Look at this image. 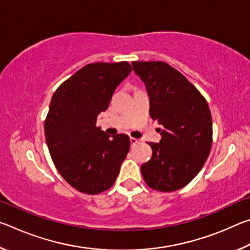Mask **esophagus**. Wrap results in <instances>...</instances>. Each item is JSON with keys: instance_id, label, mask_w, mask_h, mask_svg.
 I'll return each instance as SVG.
<instances>
[{"instance_id": "esophagus-1", "label": "esophagus", "mask_w": 250, "mask_h": 250, "mask_svg": "<svg viewBox=\"0 0 250 250\" xmlns=\"http://www.w3.org/2000/svg\"><path fill=\"white\" fill-rule=\"evenodd\" d=\"M130 142H131V146H134V145H137V143L139 142V140H138V139L131 137L130 138Z\"/></svg>"}]
</instances>
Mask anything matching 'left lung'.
Masks as SVG:
<instances>
[{"label": "left lung", "instance_id": "obj_1", "mask_svg": "<svg viewBox=\"0 0 250 250\" xmlns=\"http://www.w3.org/2000/svg\"><path fill=\"white\" fill-rule=\"evenodd\" d=\"M132 66L146 84L151 118L163 125L160 143H147L153 152L141 166L142 176L156 191H176L197 175L209 155V107L201 92L167 62H133Z\"/></svg>", "mask_w": 250, "mask_h": 250}]
</instances>
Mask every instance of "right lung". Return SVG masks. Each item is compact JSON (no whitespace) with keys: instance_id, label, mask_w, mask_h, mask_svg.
<instances>
[{"instance_id":"obj_1","label":"right lung","mask_w":250,"mask_h":250,"mask_svg":"<svg viewBox=\"0 0 250 250\" xmlns=\"http://www.w3.org/2000/svg\"><path fill=\"white\" fill-rule=\"evenodd\" d=\"M131 70L128 62L88 64L52 97L44 125L46 143L59 174L79 192L92 195L109 189L128 154V135L110 137L96 122Z\"/></svg>"}]
</instances>
